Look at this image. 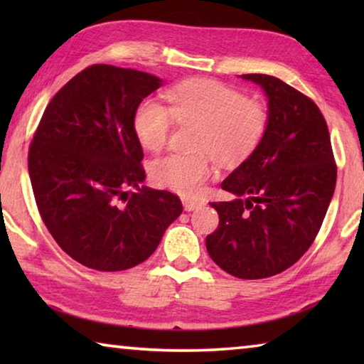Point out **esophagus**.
Returning a JSON list of instances; mask_svg holds the SVG:
<instances>
[{
    "label": "esophagus",
    "instance_id": "esophagus-1",
    "mask_svg": "<svg viewBox=\"0 0 364 364\" xmlns=\"http://www.w3.org/2000/svg\"><path fill=\"white\" fill-rule=\"evenodd\" d=\"M183 205H184V210L186 212H193V210H196V208H199V207H202L204 205V202L202 200H194V199H184L183 200Z\"/></svg>",
    "mask_w": 364,
    "mask_h": 364
}]
</instances>
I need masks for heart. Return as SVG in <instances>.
Returning <instances> with one entry per match:
<instances>
[{
    "label": "heart",
    "mask_w": 364,
    "mask_h": 364,
    "mask_svg": "<svg viewBox=\"0 0 364 364\" xmlns=\"http://www.w3.org/2000/svg\"><path fill=\"white\" fill-rule=\"evenodd\" d=\"M170 109L156 100H143L134 110L133 130L147 151L167 143L178 122L200 123L197 154H168L151 167L154 183L184 197L200 194L213 175L215 157L223 164L241 162L260 143L268 127V114L260 102L244 100L239 91L213 80H186L167 93Z\"/></svg>",
    "instance_id": "obj_1"
}]
</instances>
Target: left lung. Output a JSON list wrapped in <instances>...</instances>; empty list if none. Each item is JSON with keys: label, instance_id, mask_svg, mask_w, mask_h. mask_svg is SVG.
Here are the masks:
<instances>
[{"label": "left lung", "instance_id": "left-lung-1", "mask_svg": "<svg viewBox=\"0 0 364 364\" xmlns=\"http://www.w3.org/2000/svg\"><path fill=\"white\" fill-rule=\"evenodd\" d=\"M268 100V127L250 156L221 183L234 197L212 202L220 223L205 239L221 269L269 278L315 241L334 196L337 168L328 125L310 97L263 73L241 75Z\"/></svg>", "mask_w": 364, "mask_h": 364}]
</instances>
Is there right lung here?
Masks as SVG:
<instances>
[{
	"label": "right lung",
	"instance_id": "add662e5",
	"mask_svg": "<svg viewBox=\"0 0 364 364\" xmlns=\"http://www.w3.org/2000/svg\"><path fill=\"white\" fill-rule=\"evenodd\" d=\"M162 83L141 70L91 65L58 91L36 128L28 151L36 205L59 247L85 267L143 263L183 212L178 196L143 186L133 130L134 110Z\"/></svg>",
	"mask_w": 364,
	"mask_h": 364
}]
</instances>
